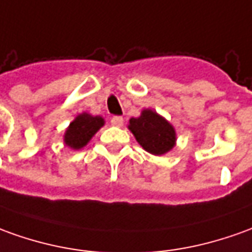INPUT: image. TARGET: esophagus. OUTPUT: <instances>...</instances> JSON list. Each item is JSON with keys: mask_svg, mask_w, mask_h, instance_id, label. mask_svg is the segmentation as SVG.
<instances>
[{"mask_svg": "<svg viewBox=\"0 0 252 252\" xmlns=\"http://www.w3.org/2000/svg\"><path fill=\"white\" fill-rule=\"evenodd\" d=\"M111 125L116 126V127H121L123 125V118L122 116H112L111 118Z\"/></svg>", "mask_w": 252, "mask_h": 252, "instance_id": "esophagus-1", "label": "esophagus"}]
</instances>
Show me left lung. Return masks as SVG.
<instances>
[{"instance_id":"left-lung-1","label":"left lung","mask_w":252,"mask_h":252,"mask_svg":"<svg viewBox=\"0 0 252 252\" xmlns=\"http://www.w3.org/2000/svg\"><path fill=\"white\" fill-rule=\"evenodd\" d=\"M129 123L138 144L152 155H163L176 144L173 126L151 109H144L141 116L131 118Z\"/></svg>"}]
</instances>
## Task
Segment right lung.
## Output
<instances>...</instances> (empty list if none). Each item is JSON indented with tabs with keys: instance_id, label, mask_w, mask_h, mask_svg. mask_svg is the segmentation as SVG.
I'll list each match as a JSON object with an SVG mask.
<instances>
[{
	"instance_id": "1",
	"label": "right lung",
	"mask_w": 252,
	"mask_h": 252,
	"mask_svg": "<svg viewBox=\"0 0 252 252\" xmlns=\"http://www.w3.org/2000/svg\"><path fill=\"white\" fill-rule=\"evenodd\" d=\"M104 125L101 116H92L89 114H81L72 121L64 136V143L71 148L79 149L89 143L96 131Z\"/></svg>"
}]
</instances>
